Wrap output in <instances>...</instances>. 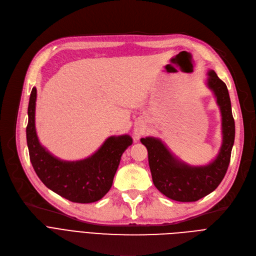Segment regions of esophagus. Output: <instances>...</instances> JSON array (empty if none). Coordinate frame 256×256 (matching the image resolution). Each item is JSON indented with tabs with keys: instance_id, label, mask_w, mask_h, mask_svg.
<instances>
[{
	"instance_id": "1",
	"label": "esophagus",
	"mask_w": 256,
	"mask_h": 256,
	"mask_svg": "<svg viewBox=\"0 0 256 256\" xmlns=\"http://www.w3.org/2000/svg\"><path fill=\"white\" fill-rule=\"evenodd\" d=\"M144 132H145L144 126L142 124H138L136 126V128H135V136H136V138H139L140 136H142L143 134H144Z\"/></svg>"
}]
</instances>
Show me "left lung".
<instances>
[{
	"label": "left lung",
	"mask_w": 256,
	"mask_h": 256,
	"mask_svg": "<svg viewBox=\"0 0 256 256\" xmlns=\"http://www.w3.org/2000/svg\"><path fill=\"white\" fill-rule=\"evenodd\" d=\"M206 85L216 98L222 116V145L212 162L204 166H190L174 156L160 139H141L148 152V163L156 188L168 198L180 202L197 201L216 190L230 162L236 128L230 93L214 70L208 72Z\"/></svg>",
	"instance_id": "left-lung-1"
}]
</instances>
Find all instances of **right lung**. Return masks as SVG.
<instances>
[{"label":"right lung","mask_w":256,"mask_h":256,"mask_svg":"<svg viewBox=\"0 0 256 256\" xmlns=\"http://www.w3.org/2000/svg\"><path fill=\"white\" fill-rule=\"evenodd\" d=\"M37 90L32 89L28 106L26 144L30 160L40 178L48 189L78 204H91L102 199L111 189L121 156L132 139L128 135L111 136L91 156L67 162L50 154L39 143L35 128Z\"/></svg>","instance_id":"add662e5"}]
</instances>
